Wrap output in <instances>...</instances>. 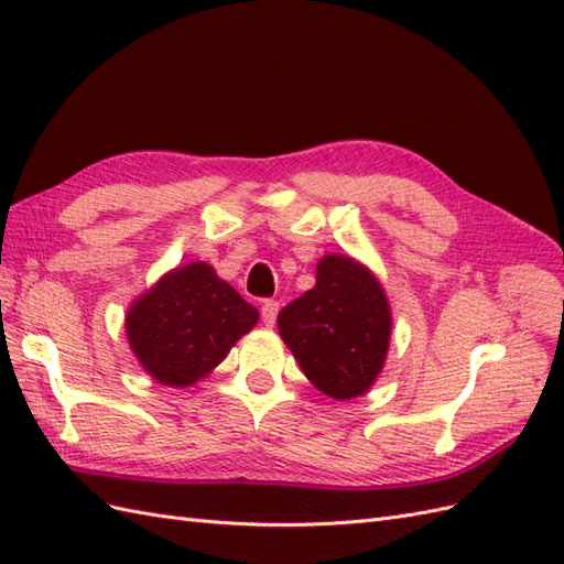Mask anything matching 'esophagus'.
<instances>
[{
    "instance_id": "obj_1",
    "label": "esophagus",
    "mask_w": 564,
    "mask_h": 564,
    "mask_svg": "<svg viewBox=\"0 0 564 564\" xmlns=\"http://www.w3.org/2000/svg\"><path fill=\"white\" fill-rule=\"evenodd\" d=\"M279 301H263L261 305V322L267 327H273L275 325V317H279Z\"/></svg>"
}]
</instances>
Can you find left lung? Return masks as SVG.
Instances as JSON below:
<instances>
[{
  "label": "left lung",
  "instance_id": "left-lung-1",
  "mask_svg": "<svg viewBox=\"0 0 564 564\" xmlns=\"http://www.w3.org/2000/svg\"><path fill=\"white\" fill-rule=\"evenodd\" d=\"M279 334L313 386L361 398L386 366L392 313L376 273L346 254L317 261L315 285L279 313Z\"/></svg>",
  "mask_w": 564,
  "mask_h": 564
}]
</instances>
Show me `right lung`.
<instances>
[{
    "mask_svg": "<svg viewBox=\"0 0 564 564\" xmlns=\"http://www.w3.org/2000/svg\"><path fill=\"white\" fill-rule=\"evenodd\" d=\"M257 322L259 310L210 263L191 261L135 297L126 315V337L142 370L160 386L188 388L213 373Z\"/></svg>",
    "mask_w": 564,
    "mask_h": 564,
    "instance_id": "add662e5",
    "label": "right lung"
}]
</instances>
